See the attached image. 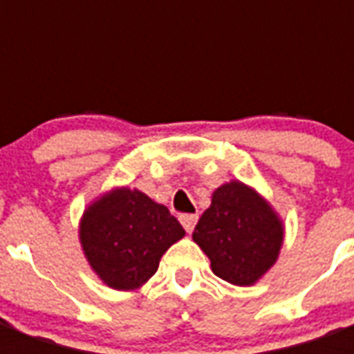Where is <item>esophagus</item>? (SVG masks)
<instances>
[{
	"instance_id": "1",
	"label": "esophagus",
	"mask_w": 354,
	"mask_h": 354,
	"mask_svg": "<svg viewBox=\"0 0 354 354\" xmlns=\"http://www.w3.org/2000/svg\"><path fill=\"white\" fill-rule=\"evenodd\" d=\"M180 222L185 227V232L191 233L194 230V226H196V222H198V215H180Z\"/></svg>"
}]
</instances>
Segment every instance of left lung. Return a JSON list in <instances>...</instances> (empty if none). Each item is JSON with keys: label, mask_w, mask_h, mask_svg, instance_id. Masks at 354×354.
Segmentation results:
<instances>
[{"label": "left lung", "mask_w": 354, "mask_h": 354, "mask_svg": "<svg viewBox=\"0 0 354 354\" xmlns=\"http://www.w3.org/2000/svg\"><path fill=\"white\" fill-rule=\"evenodd\" d=\"M193 239L209 257L215 275L232 285L248 286L275 263L283 244V224L253 189L230 182L213 193Z\"/></svg>", "instance_id": "left-lung-1"}]
</instances>
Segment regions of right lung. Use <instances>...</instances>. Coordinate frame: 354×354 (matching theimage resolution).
I'll return each instance as SVG.
<instances>
[{
    "mask_svg": "<svg viewBox=\"0 0 354 354\" xmlns=\"http://www.w3.org/2000/svg\"><path fill=\"white\" fill-rule=\"evenodd\" d=\"M185 235L165 205L138 189H115L84 211L80 244L91 268L115 290H133L160 266L161 255Z\"/></svg>",
    "mask_w": 354,
    "mask_h": 354,
    "instance_id": "obj_1",
    "label": "right lung"
}]
</instances>
